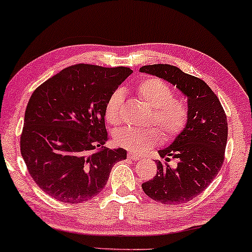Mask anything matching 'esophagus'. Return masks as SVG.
<instances>
[{
  "mask_svg": "<svg viewBox=\"0 0 252 252\" xmlns=\"http://www.w3.org/2000/svg\"><path fill=\"white\" fill-rule=\"evenodd\" d=\"M127 156H128V158H130V159H133V160H140L141 159V156H139V155H136V154L129 153L128 155H127Z\"/></svg>",
  "mask_w": 252,
  "mask_h": 252,
  "instance_id": "34e87169",
  "label": "esophagus"
}]
</instances>
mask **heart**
<instances>
[{
    "mask_svg": "<svg viewBox=\"0 0 252 252\" xmlns=\"http://www.w3.org/2000/svg\"><path fill=\"white\" fill-rule=\"evenodd\" d=\"M137 94L153 110L151 122L159 128L165 139H173L185 129L189 111L184 102L175 99V93L166 82L156 78L144 79L136 88ZM124 93H112L105 104V119L117 125L122 119ZM159 132L156 127L125 126L117 130L116 142L126 149L143 153L157 142Z\"/></svg>",
    "mask_w": 252,
    "mask_h": 252,
    "instance_id": "heart-1",
    "label": "heart"
}]
</instances>
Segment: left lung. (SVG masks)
Returning a JSON list of instances; mask_svg holds the SVG:
<instances>
[{
	"instance_id": "8db88e82",
	"label": "left lung",
	"mask_w": 252,
	"mask_h": 252,
	"mask_svg": "<svg viewBox=\"0 0 252 252\" xmlns=\"http://www.w3.org/2000/svg\"><path fill=\"white\" fill-rule=\"evenodd\" d=\"M143 73L177 86L188 99L189 118L170 147L158 151L157 174L142 184L144 194L157 202L175 205L191 201L204 191L221 168L227 143V117L221 103L202 79L168 64L146 65ZM175 158L177 168L168 161Z\"/></svg>"
}]
</instances>
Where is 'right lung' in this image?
<instances>
[{
  "instance_id": "obj_1",
  "label": "right lung",
  "mask_w": 252,
  "mask_h": 252,
  "mask_svg": "<svg viewBox=\"0 0 252 252\" xmlns=\"http://www.w3.org/2000/svg\"><path fill=\"white\" fill-rule=\"evenodd\" d=\"M128 67L77 64L40 85L31 96L20 153L33 180L60 202H86L101 192L113 165L126 159L109 149L105 104L132 74Z\"/></svg>"
}]
</instances>
